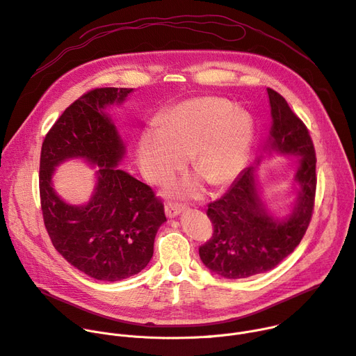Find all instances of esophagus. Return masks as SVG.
Here are the masks:
<instances>
[{
  "instance_id": "34e87169",
  "label": "esophagus",
  "mask_w": 356,
  "mask_h": 356,
  "mask_svg": "<svg viewBox=\"0 0 356 356\" xmlns=\"http://www.w3.org/2000/svg\"><path fill=\"white\" fill-rule=\"evenodd\" d=\"M183 209H184L183 206H180V204H177V203H172V202H168L166 206H165L166 216L170 217V218H173V217H176L177 214H180V213L183 211Z\"/></svg>"
}]
</instances>
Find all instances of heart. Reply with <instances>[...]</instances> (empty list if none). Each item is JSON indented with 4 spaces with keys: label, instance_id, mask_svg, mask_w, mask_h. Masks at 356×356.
I'll return each mask as SVG.
<instances>
[{
    "label": "heart",
    "instance_id": "heart-1",
    "mask_svg": "<svg viewBox=\"0 0 356 356\" xmlns=\"http://www.w3.org/2000/svg\"><path fill=\"white\" fill-rule=\"evenodd\" d=\"M160 129H149L138 143L136 161L142 176L154 184L169 181L190 156L191 169L209 186L232 184L243 170L252 138V120L233 104L204 96L179 104L159 119ZM180 195L196 191L184 181Z\"/></svg>",
    "mask_w": 356,
    "mask_h": 356
}]
</instances>
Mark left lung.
<instances>
[{"instance_id": "left-lung-1", "label": "left lung", "mask_w": 356, "mask_h": 356, "mask_svg": "<svg viewBox=\"0 0 356 356\" xmlns=\"http://www.w3.org/2000/svg\"><path fill=\"white\" fill-rule=\"evenodd\" d=\"M273 124L267 147L298 157L294 180L300 184L293 213L278 220L264 206L255 181V168L240 173L225 195L210 203L207 217L213 236L200 245L203 264L229 278H247L277 267L301 243L315 203V149L304 122L291 111L286 101L268 88Z\"/></svg>"}]
</instances>
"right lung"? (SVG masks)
I'll use <instances>...</instances> for the list:
<instances>
[{"label": "right lung", "mask_w": 356, "mask_h": 356, "mask_svg": "<svg viewBox=\"0 0 356 356\" xmlns=\"http://www.w3.org/2000/svg\"><path fill=\"white\" fill-rule=\"evenodd\" d=\"M132 88H96L70 105L49 129L41 149L40 196L48 236L65 260L99 281L140 273L153 255L165 207L150 186L120 170L124 143L106 108ZM68 158L98 165L94 196L83 207L63 202L51 187L54 168Z\"/></svg>", "instance_id": "add662e5"}]
</instances>
